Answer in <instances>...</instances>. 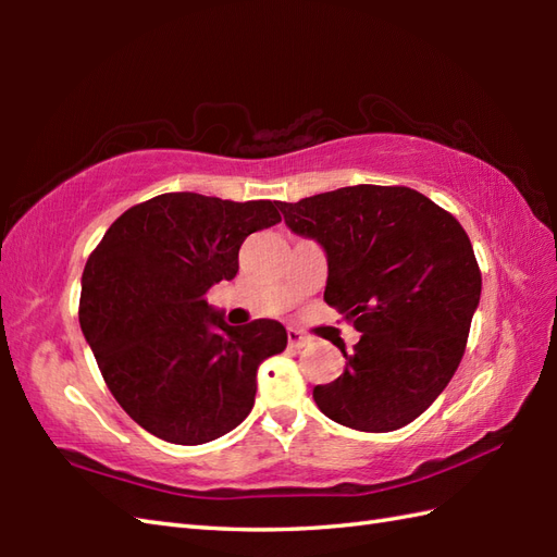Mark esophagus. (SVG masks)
<instances>
[{
    "label": "esophagus",
    "mask_w": 557,
    "mask_h": 557,
    "mask_svg": "<svg viewBox=\"0 0 557 557\" xmlns=\"http://www.w3.org/2000/svg\"><path fill=\"white\" fill-rule=\"evenodd\" d=\"M287 342H289V347H294V349H301V347H306L309 345V337H306L304 333H299L297 327H289L287 330Z\"/></svg>",
    "instance_id": "34e87169"
}]
</instances>
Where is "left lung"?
<instances>
[{"instance_id":"left-lung-1","label":"left lung","mask_w":557,"mask_h":557,"mask_svg":"<svg viewBox=\"0 0 557 557\" xmlns=\"http://www.w3.org/2000/svg\"><path fill=\"white\" fill-rule=\"evenodd\" d=\"M287 227L327 258L325 301L361 339L337 381L313 387L327 419L387 433L411 423L465 357L481 270L461 224L407 186H345L280 203Z\"/></svg>"}]
</instances>
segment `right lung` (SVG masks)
Returning <instances> with one entry per match:
<instances>
[{
	"mask_svg": "<svg viewBox=\"0 0 557 557\" xmlns=\"http://www.w3.org/2000/svg\"><path fill=\"white\" fill-rule=\"evenodd\" d=\"M280 222L275 200L162 194L128 208L90 253L78 321L110 393L140 429L200 445L253 409L258 366L285 351L277 321L234 327L206 292L239 270L248 234Z\"/></svg>",
	"mask_w": 557,
	"mask_h": 557,
	"instance_id": "add662e5",
	"label": "right lung"
}]
</instances>
